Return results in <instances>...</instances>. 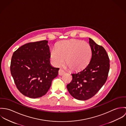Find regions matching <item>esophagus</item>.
Returning a JSON list of instances; mask_svg holds the SVG:
<instances>
[{"label":"esophagus","instance_id":"obj_1","mask_svg":"<svg viewBox=\"0 0 126 126\" xmlns=\"http://www.w3.org/2000/svg\"><path fill=\"white\" fill-rule=\"evenodd\" d=\"M64 73H65L63 69H61V68H60V69H59V75H60V76L63 75Z\"/></svg>","mask_w":126,"mask_h":126}]
</instances>
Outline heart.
<instances>
[{"label": "heart", "instance_id": "obj_1", "mask_svg": "<svg viewBox=\"0 0 126 126\" xmlns=\"http://www.w3.org/2000/svg\"><path fill=\"white\" fill-rule=\"evenodd\" d=\"M91 56L90 45L78 40L62 41L50 51V59L54 66L63 65L65 59L66 65L74 71L83 69L89 63Z\"/></svg>", "mask_w": 126, "mask_h": 126}]
</instances>
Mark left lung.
<instances>
[{"label": "left lung", "instance_id": "1", "mask_svg": "<svg viewBox=\"0 0 126 126\" xmlns=\"http://www.w3.org/2000/svg\"><path fill=\"white\" fill-rule=\"evenodd\" d=\"M92 48L90 63L82 70L72 74L67 88L72 96L86 100L94 96L106 82L110 69V60L104 47L89 38Z\"/></svg>", "mask_w": 126, "mask_h": 126}]
</instances>
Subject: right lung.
I'll list each match as a JSON object with an SVG mask.
<instances>
[{
    "label": "right lung",
    "instance_id": "1",
    "mask_svg": "<svg viewBox=\"0 0 126 126\" xmlns=\"http://www.w3.org/2000/svg\"><path fill=\"white\" fill-rule=\"evenodd\" d=\"M48 41L29 43L19 47L12 57L10 70L17 88L32 98L47 94L59 68L50 63Z\"/></svg>",
    "mask_w": 126,
    "mask_h": 126
}]
</instances>
